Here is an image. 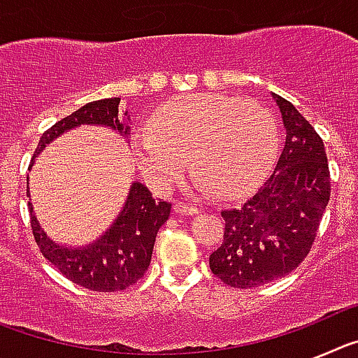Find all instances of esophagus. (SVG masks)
Here are the masks:
<instances>
[{"instance_id":"obj_1","label":"esophagus","mask_w":358,"mask_h":358,"mask_svg":"<svg viewBox=\"0 0 358 358\" xmlns=\"http://www.w3.org/2000/svg\"><path fill=\"white\" fill-rule=\"evenodd\" d=\"M173 211L177 215H195L199 213V208L194 206V204H186V202H176Z\"/></svg>"}]
</instances>
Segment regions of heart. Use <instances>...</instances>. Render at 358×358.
Returning <instances> with one entry per match:
<instances>
[{
  "label": "heart",
  "instance_id": "b5f03b06",
  "mask_svg": "<svg viewBox=\"0 0 358 358\" xmlns=\"http://www.w3.org/2000/svg\"><path fill=\"white\" fill-rule=\"evenodd\" d=\"M136 164L152 188L176 185L192 161L218 197L245 195L264 181L280 148L273 113L255 100L199 93L170 100L134 136Z\"/></svg>",
  "mask_w": 358,
  "mask_h": 358
}]
</instances>
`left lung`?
Instances as JSON below:
<instances>
[{"label":"left lung","instance_id":"obj_1","mask_svg":"<svg viewBox=\"0 0 358 358\" xmlns=\"http://www.w3.org/2000/svg\"><path fill=\"white\" fill-rule=\"evenodd\" d=\"M287 140L267 182L240 208L224 210V242L210 255L226 285L252 289L287 276L306 258L330 201L321 136L289 100L273 93Z\"/></svg>","mask_w":358,"mask_h":358}]
</instances>
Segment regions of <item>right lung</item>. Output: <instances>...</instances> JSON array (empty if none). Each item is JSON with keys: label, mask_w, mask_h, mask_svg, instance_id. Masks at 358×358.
<instances>
[{"label": "right lung", "mask_w": 358, "mask_h": 358, "mask_svg": "<svg viewBox=\"0 0 358 358\" xmlns=\"http://www.w3.org/2000/svg\"><path fill=\"white\" fill-rule=\"evenodd\" d=\"M118 106L120 98H103L85 103L61 122H57L41 136L30 166L50 141L78 125H102L127 136L129 127L118 120ZM28 210L34 238L39 245V251L46 260L52 262L53 267L84 289L94 292H118L134 285L147 273L157 231L169 220L172 204L166 201H156L147 186L132 182L125 206L116 217L115 224L96 242L85 248H64L55 243L39 226L30 202Z\"/></svg>", "instance_id": "right-lung-1"}]
</instances>
